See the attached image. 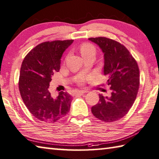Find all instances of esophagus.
Returning <instances> with one entry per match:
<instances>
[{"instance_id":"obj_1","label":"esophagus","mask_w":159,"mask_h":159,"mask_svg":"<svg viewBox=\"0 0 159 159\" xmlns=\"http://www.w3.org/2000/svg\"><path fill=\"white\" fill-rule=\"evenodd\" d=\"M87 91H83V90H81V91H78L77 92V94H80V95H82V94H84V93H87Z\"/></svg>"}]
</instances>
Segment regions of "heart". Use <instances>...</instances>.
<instances>
[{
	"label": "heart",
	"instance_id": "obj_1",
	"mask_svg": "<svg viewBox=\"0 0 159 159\" xmlns=\"http://www.w3.org/2000/svg\"><path fill=\"white\" fill-rule=\"evenodd\" d=\"M80 53H81V54L82 55V57H84V56L90 54V53H95L96 49L93 44L86 43H83L80 45ZM83 82H84V79L80 80L79 81L80 84H82Z\"/></svg>",
	"mask_w": 159,
	"mask_h": 159
}]
</instances>
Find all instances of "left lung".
Segmentation results:
<instances>
[{
    "label": "left lung",
    "instance_id": "left-lung-1",
    "mask_svg": "<svg viewBox=\"0 0 159 159\" xmlns=\"http://www.w3.org/2000/svg\"><path fill=\"white\" fill-rule=\"evenodd\" d=\"M104 54V75L110 86V97L99 94V101L91 112L99 120L113 122L126 115L137 96L140 70L137 61L123 44L105 37L90 38Z\"/></svg>",
    "mask_w": 159,
    "mask_h": 159
}]
</instances>
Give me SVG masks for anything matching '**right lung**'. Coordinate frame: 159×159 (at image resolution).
Segmentation results:
<instances>
[{
  "label": "right lung",
  "mask_w": 159,
  "mask_h": 159,
  "mask_svg": "<svg viewBox=\"0 0 159 159\" xmlns=\"http://www.w3.org/2000/svg\"><path fill=\"white\" fill-rule=\"evenodd\" d=\"M72 43L73 40L44 42L30 51L22 62L19 89L27 109L38 120L54 123L69 112L70 95L61 91L53 98L49 87L52 75L59 71L63 53Z\"/></svg>",
  "instance_id": "add662e5"
}]
</instances>
